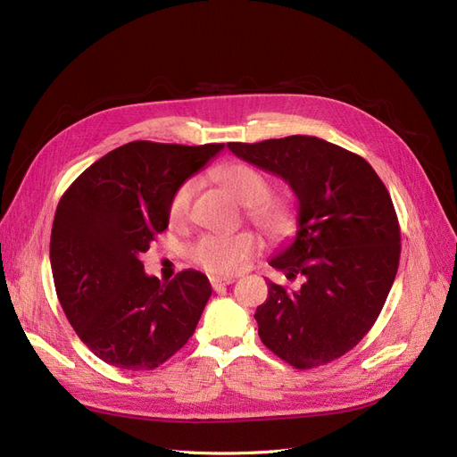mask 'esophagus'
Returning <instances> with one entry per match:
<instances>
[{
	"mask_svg": "<svg viewBox=\"0 0 457 457\" xmlns=\"http://www.w3.org/2000/svg\"><path fill=\"white\" fill-rule=\"evenodd\" d=\"M233 280H235L233 277H211V286L218 292L226 288V286H229Z\"/></svg>",
	"mask_w": 457,
	"mask_h": 457,
	"instance_id": "obj_1",
	"label": "esophagus"
}]
</instances>
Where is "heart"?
Segmentation results:
<instances>
[{
  "mask_svg": "<svg viewBox=\"0 0 457 457\" xmlns=\"http://www.w3.org/2000/svg\"><path fill=\"white\" fill-rule=\"evenodd\" d=\"M216 180L222 188L246 207V218L262 229L269 239H286L294 233L297 224L295 209L286 199L271 197V182L246 163H229L218 169ZM195 182H184L169 203V222L182 226L190 214ZM260 241L252 231L235 235H203L190 248V258L214 275H229L256 254Z\"/></svg>",
  "mask_w": 457,
  "mask_h": 457,
  "instance_id": "1",
  "label": "heart"
}]
</instances>
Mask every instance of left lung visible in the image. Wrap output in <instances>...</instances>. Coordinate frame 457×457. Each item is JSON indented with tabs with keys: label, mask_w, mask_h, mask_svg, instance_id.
Segmentation results:
<instances>
[{
	"label": "left lung",
	"mask_w": 457,
	"mask_h": 457,
	"mask_svg": "<svg viewBox=\"0 0 457 457\" xmlns=\"http://www.w3.org/2000/svg\"><path fill=\"white\" fill-rule=\"evenodd\" d=\"M228 148L297 197L295 237L269 265L305 282L295 292L269 282L254 314L262 343L295 369L341 358L373 328L397 275L401 233L384 182L361 156L311 135Z\"/></svg>",
	"instance_id": "1"
}]
</instances>
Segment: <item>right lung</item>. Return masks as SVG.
<instances>
[{"mask_svg": "<svg viewBox=\"0 0 457 457\" xmlns=\"http://www.w3.org/2000/svg\"><path fill=\"white\" fill-rule=\"evenodd\" d=\"M224 143L201 146L133 141L94 162L62 195L50 235L60 305L99 360L150 370L195 331L212 294L186 269L173 280L148 277L141 254L169 224V203Z\"/></svg>", "mask_w": 457, "mask_h": 457, "instance_id": "right-lung-1", "label": "right lung"}]
</instances>
